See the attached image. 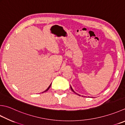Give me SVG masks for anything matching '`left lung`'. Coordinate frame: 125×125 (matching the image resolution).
I'll use <instances>...</instances> for the list:
<instances>
[{
  "label": "left lung",
  "instance_id": "1",
  "mask_svg": "<svg viewBox=\"0 0 125 125\" xmlns=\"http://www.w3.org/2000/svg\"><path fill=\"white\" fill-rule=\"evenodd\" d=\"M70 88H71V89H72V91H73V92H74V93H75V92L74 91V90H73V88H72V87H71V86H70ZM77 95H79V94H77Z\"/></svg>",
  "mask_w": 125,
  "mask_h": 125
}]
</instances>
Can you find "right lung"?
Returning a JSON list of instances; mask_svg holds the SVG:
<instances>
[{
  "label": "right lung",
  "instance_id": "right-lung-1",
  "mask_svg": "<svg viewBox=\"0 0 125 125\" xmlns=\"http://www.w3.org/2000/svg\"><path fill=\"white\" fill-rule=\"evenodd\" d=\"M51 84H50V85H49V87L48 88H47V89H46V90H45V91H44V92H44H44H46V91H48V90H49V88H50V86H51ZM43 92H42V93H43Z\"/></svg>",
  "mask_w": 125,
  "mask_h": 125
}]
</instances>
